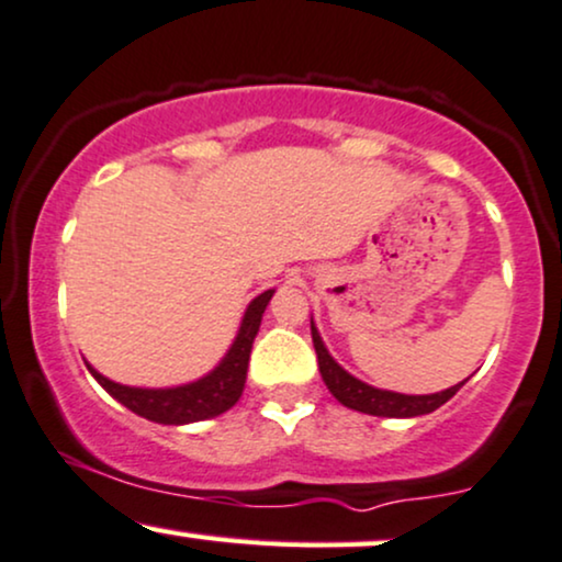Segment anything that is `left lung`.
I'll return each instance as SVG.
<instances>
[{
	"instance_id": "8db88e82",
	"label": "left lung",
	"mask_w": 562,
	"mask_h": 562,
	"mask_svg": "<svg viewBox=\"0 0 562 562\" xmlns=\"http://www.w3.org/2000/svg\"><path fill=\"white\" fill-rule=\"evenodd\" d=\"M310 331H313V345H315V355H318V368H321L323 381H326L328 392H331L341 405L349 407V411L379 415V418H415V415H426L437 411V407L445 405L447 400H452L454 394H458V389L465 384V381H460V384H454L437 394H400V392H386V389H375L371 384H366V381L355 379L352 373H347L345 368L328 355V349L323 345L313 318H310Z\"/></svg>"
}]
</instances>
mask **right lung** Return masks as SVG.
Wrapping results in <instances>:
<instances>
[{"mask_svg":"<svg viewBox=\"0 0 562 562\" xmlns=\"http://www.w3.org/2000/svg\"><path fill=\"white\" fill-rule=\"evenodd\" d=\"M276 289H268L260 296L249 302L247 313H244L239 334H236L234 345L223 355V360L202 379L191 381V384L168 386V389H142V386H125L110 381L108 375L86 362L89 373L102 384L108 394H112L121 405L128 407L131 413L142 415V418L155 420L162 426H183L196 424V420L215 418V415L231 411L244 392V381H247L249 352H252L255 336L260 331L262 313H266L270 296Z\"/></svg>","mask_w":562,"mask_h":562,"instance_id":"add662e5","label":"right lung"}]
</instances>
